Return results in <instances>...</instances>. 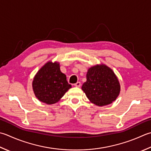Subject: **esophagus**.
Wrapping results in <instances>:
<instances>
[{
  "label": "esophagus",
  "instance_id": "34e87169",
  "mask_svg": "<svg viewBox=\"0 0 151 151\" xmlns=\"http://www.w3.org/2000/svg\"><path fill=\"white\" fill-rule=\"evenodd\" d=\"M81 82H77L75 84V86H76V87H81Z\"/></svg>",
  "mask_w": 151,
  "mask_h": 151
}]
</instances>
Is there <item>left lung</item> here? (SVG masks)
<instances>
[{
	"mask_svg": "<svg viewBox=\"0 0 151 151\" xmlns=\"http://www.w3.org/2000/svg\"><path fill=\"white\" fill-rule=\"evenodd\" d=\"M88 99L98 106L111 104L119 96L120 85L113 70L104 64L90 67L82 86Z\"/></svg>",
	"mask_w": 151,
	"mask_h": 151,
	"instance_id": "left-lung-1",
	"label": "left lung"
}]
</instances>
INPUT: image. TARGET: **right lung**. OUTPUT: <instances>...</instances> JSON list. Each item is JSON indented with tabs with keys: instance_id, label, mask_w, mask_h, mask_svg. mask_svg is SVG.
<instances>
[{
	"instance_id": "right-lung-1",
	"label": "right lung",
	"mask_w": 151,
	"mask_h": 151,
	"mask_svg": "<svg viewBox=\"0 0 151 151\" xmlns=\"http://www.w3.org/2000/svg\"><path fill=\"white\" fill-rule=\"evenodd\" d=\"M32 89L37 99L48 105L58 102L71 88L65 74L60 70V63L48 61L40 68L32 81Z\"/></svg>"
}]
</instances>
